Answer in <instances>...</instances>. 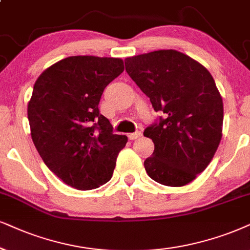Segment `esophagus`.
Masks as SVG:
<instances>
[{"instance_id":"34e87169","label":"esophagus","mask_w":250,"mask_h":250,"mask_svg":"<svg viewBox=\"0 0 250 250\" xmlns=\"http://www.w3.org/2000/svg\"><path fill=\"white\" fill-rule=\"evenodd\" d=\"M142 136V132L141 131H135V132H131V134L128 135L129 140L134 141V140H137V138H140Z\"/></svg>"}]
</instances>
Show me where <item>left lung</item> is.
<instances>
[{"instance_id":"8db88e82","label":"left lung","mask_w":250,"mask_h":250,"mask_svg":"<svg viewBox=\"0 0 250 250\" xmlns=\"http://www.w3.org/2000/svg\"><path fill=\"white\" fill-rule=\"evenodd\" d=\"M125 70L165 118L144 130L154 144L144 167L154 181L182 187L207 168L223 136V99L204 65L174 49L125 60Z\"/></svg>"}]
</instances>
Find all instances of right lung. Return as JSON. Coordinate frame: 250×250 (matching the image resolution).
Returning a JSON list of instances; mask_svg holds the SVG:
<instances>
[{
	"instance_id": "right-lung-1",
	"label": "right lung",
	"mask_w": 250,
	"mask_h": 250,
	"mask_svg": "<svg viewBox=\"0 0 250 250\" xmlns=\"http://www.w3.org/2000/svg\"><path fill=\"white\" fill-rule=\"evenodd\" d=\"M125 70L121 59L70 56L41 74L27 106L31 137L65 185L91 190L108 182L128 137L99 113L105 87Z\"/></svg>"
}]
</instances>
